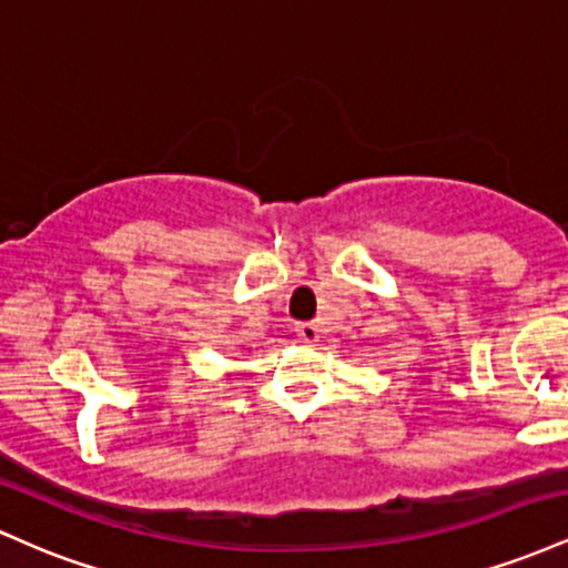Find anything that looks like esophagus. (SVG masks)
Returning <instances> with one entry per match:
<instances>
[{"instance_id": "34e87169", "label": "esophagus", "mask_w": 568, "mask_h": 568, "mask_svg": "<svg viewBox=\"0 0 568 568\" xmlns=\"http://www.w3.org/2000/svg\"><path fill=\"white\" fill-rule=\"evenodd\" d=\"M296 336L306 344H315L317 338H321V328H317L315 323H298L296 325Z\"/></svg>"}]
</instances>
